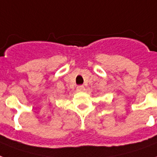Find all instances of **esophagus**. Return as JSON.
<instances>
[{
  "label": "esophagus",
  "instance_id": "1",
  "mask_svg": "<svg viewBox=\"0 0 157 157\" xmlns=\"http://www.w3.org/2000/svg\"><path fill=\"white\" fill-rule=\"evenodd\" d=\"M76 90H79V91L84 90H85V86H82V85H80V86H78L76 87Z\"/></svg>",
  "mask_w": 157,
  "mask_h": 157
}]
</instances>
